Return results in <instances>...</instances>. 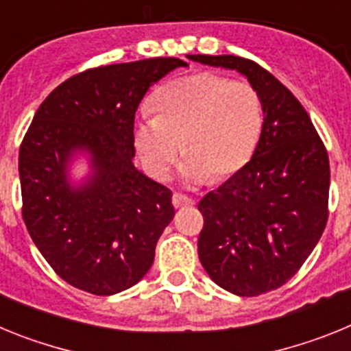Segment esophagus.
<instances>
[{
	"instance_id": "1",
	"label": "esophagus",
	"mask_w": 351,
	"mask_h": 351,
	"mask_svg": "<svg viewBox=\"0 0 351 351\" xmlns=\"http://www.w3.org/2000/svg\"><path fill=\"white\" fill-rule=\"evenodd\" d=\"M172 204L173 207H186V206H193L195 200L193 198H190L188 195H182V193H173L172 197Z\"/></svg>"
}]
</instances>
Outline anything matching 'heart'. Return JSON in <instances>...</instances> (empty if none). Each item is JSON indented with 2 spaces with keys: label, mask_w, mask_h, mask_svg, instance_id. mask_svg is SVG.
<instances>
[{
  "label": "heart",
  "mask_w": 351,
  "mask_h": 351,
  "mask_svg": "<svg viewBox=\"0 0 351 351\" xmlns=\"http://www.w3.org/2000/svg\"><path fill=\"white\" fill-rule=\"evenodd\" d=\"M156 114H142L135 144L149 170L163 179L186 154L182 176L200 184L223 181L243 169L263 128L258 89L244 80L198 71L170 80L153 98Z\"/></svg>",
  "instance_id": "1"
}]
</instances>
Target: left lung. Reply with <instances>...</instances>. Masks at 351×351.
Wrapping results in <instances>:
<instances>
[{"mask_svg": "<svg viewBox=\"0 0 351 351\" xmlns=\"http://www.w3.org/2000/svg\"><path fill=\"white\" fill-rule=\"evenodd\" d=\"M190 60L241 71L258 89L263 128L253 158L198 204V258L210 280L241 297L291 280L328 218V154L311 117L271 71L239 56Z\"/></svg>", "mask_w": 351, "mask_h": 351, "instance_id": "obj_1", "label": "left lung"}]
</instances>
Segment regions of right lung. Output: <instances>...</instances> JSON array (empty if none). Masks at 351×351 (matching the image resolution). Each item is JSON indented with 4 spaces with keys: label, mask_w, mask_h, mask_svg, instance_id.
<instances>
[{
    "label": "right lung",
    "mask_w": 351,
    "mask_h": 351,
    "mask_svg": "<svg viewBox=\"0 0 351 351\" xmlns=\"http://www.w3.org/2000/svg\"><path fill=\"white\" fill-rule=\"evenodd\" d=\"M186 66L179 58L89 68L43 100L19 149L23 218L33 243L61 280L93 295L133 287L153 265L172 221V191L133 167L135 112L147 89ZM75 150L95 172L71 189Z\"/></svg>",
    "instance_id": "right-lung-1"
}]
</instances>
